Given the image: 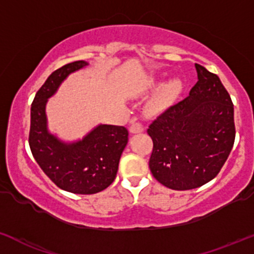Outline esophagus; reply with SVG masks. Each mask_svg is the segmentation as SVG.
Returning <instances> with one entry per match:
<instances>
[{
	"instance_id": "obj_1",
	"label": "esophagus",
	"mask_w": 254,
	"mask_h": 254,
	"mask_svg": "<svg viewBox=\"0 0 254 254\" xmlns=\"http://www.w3.org/2000/svg\"><path fill=\"white\" fill-rule=\"evenodd\" d=\"M143 131V127L141 123L138 122H132L131 125H130V132L131 134H137V132H142Z\"/></svg>"
}]
</instances>
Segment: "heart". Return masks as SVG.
Segmentation results:
<instances>
[{
  "label": "heart",
  "mask_w": 254,
  "mask_h": 254,
  "mask_svg": "<svg viewBox=\"0 0 254 254\" xmlns=\"http://www.w3.org/2000/svg\"><path fill=\"white\" fill-rule=\"evenodd\" d=\"M154 85L156 84L152 81L151 84H149V86L153 87ZM181 89H183V81H181L180 79L175 78V79L169 80L167 84L163 85V86L161 87V90H159L158 93H157L156 97L153 98V101L151 102V108L157 109V108H159V107H162L163 105H165V103H168V102H170L172 100H174L176 96L180 93Z\"/></svg>",
  "instance_id": "1"
}]
</instances>
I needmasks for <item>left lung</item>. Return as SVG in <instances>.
Listing matches in <instances>:
<instances>
[{
    "label": "left lung",
    "instance_id": "8db88e82",
    "mask_svg": "<svg viewBox=\"0 0 254 254\" xmlns=\"http://www.w3.org/2000/svg\"><path fill=\"white\" fill-rule=\"evenodd\" d=\"M198 81L190 95L149 124V169L172 190H191L214 179L235 141L234 105L218 75L194 64Z\"/></svg>",
    "mask_w": 254,
    "mask_h": 254
}]
</instances>
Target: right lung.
I'll use <instances>...</instances> for the list:
<instances>
[{
    "label": "right lung",
    "instance_id": "right-lung-1",
    "mask_svg": "<svg viewBox=\"0 0 254 254\" xmlns=\"http://www.w3.org/2000/svg\"><path fill=\"white\" fill-rule=\"evenodd\" d=\"M87 64L76 61L53 71L36 92L30 111L29 146L34 158L58 188L78 194L97 193L113 183L129 136L127 127L107 124L74 142H64L49 131L47 101L69 74Z\"/></svg>",
    "mask_w": 254,
    "mask_h": 254
}]
</instances>
